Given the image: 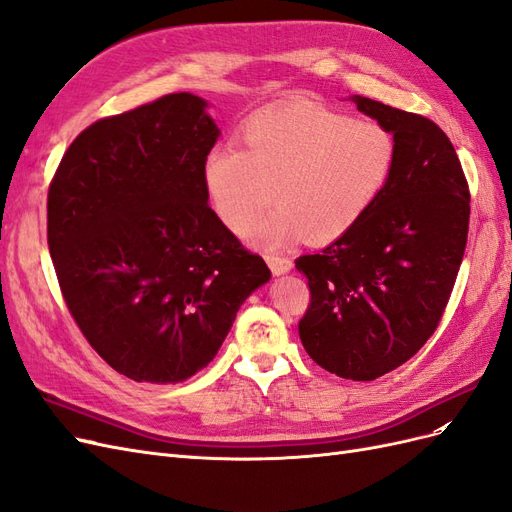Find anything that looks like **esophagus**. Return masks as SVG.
Listing matches in <instances>:
<instances>
[{
	"label": "esophagus",
	"mask_w": 512,
	"mask_h": 512,
	"mask_svg": "<svg viewBox=\"0 0 512 512\" xmlns=\"http://www.w3.org/2000/svg\"><path fill=\"white\" fill-rule=\"evenodd\" d=\"M267 265L275 275H284L292 271V260L288 256H280V254H267Z\"/></svg>",
	"instance_id": "34e87169"
}]
</instances>
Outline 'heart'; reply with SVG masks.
I'll return each mask as SVG.
<instances>
[{
	"instance_id": "heart-1",
	"label": "heart",
	"mask_w": 512,
	"mask_h": 512,
	"mask_svg": "<svg viewBox=\"0 0 512 512\" xmlns=\"http://www.w3.org/2000/svg\"><path fill=\"white\" fill-rule=\"evenodd\" d=\"M241 138L243 149L220 143L207 151L203 185L237 235L274 194L276 207L245 232L262 250L346 235L382 196L397 160L395 138L380 123L303 98L252 115Z\"/></svg>"
}]
</instances>
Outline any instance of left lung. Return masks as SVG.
<instances>
[{
    "instance_id": "left-lung-1",
    "label": "left lung",
    "mask_w": 512,
    "mask_h": 512,
    "mask_svg": "<svg viewBox=\"0 0 512 512\" xmlns=\"http://www.w3.org/2000/svg\"><path fill=\"white\" fill-rule=\"evenodd\" d=\"M350 100L393 134L395 170L346 235L294 262L312 292L299 335L331 374L376 380L436 331L466 252L470 194L436 123L371 98Z\"/></svg>"
}]
</instances>
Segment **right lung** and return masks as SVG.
Returning a JSON list of instances; mask_svg holds the SVG:
<instances>
[{
	"instance_id": "1",
	"label": "right lung",
	"mask_w": 512,
	"mask_h": 512,
	"mask_svg": "<svg viewBox=\"0 0 512 512\" xmlns=\"http://www.w3.org/2000/svg\"><path fill=\"white\" fill-rule=\"evenodd\" d=\"M207 108L181 91L96 121L49 190V250L70 314L136 382L194 376L271 280L207 205L203 158L220 138Z\"/></svg>"
}]
</instances>
